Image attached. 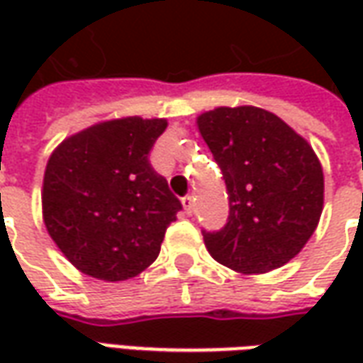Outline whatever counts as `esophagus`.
Returning a JSON list of instances; mask_svg holds the SVG:
<instances>
[{"mask_svg":"<svg viewBox=\"0 0 363 363\" xmlns=\"http://www.w3.org/2000/svg\"><path fill=\"white\" fill-rule=\"evenodd\" d=\"M182 208H184V213H186V216H190V213L194 212V198L192 196L182 198Z\"/></svg>","mask_w":363,"mask_h":363,"instance_id":"esophagus-1","label":"esophagus"}]
</instances>
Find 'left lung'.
Listing matches in <instances>:
<instances>
[{"mask_svg": "<svg viewBox=\"0 0 363 363\" xmlns=\"http://www.w3.org/2000/svg\"><path fill=\"white\" fill-rule=\"evenodd\" d=\"M198 128L229 198L228 223L202 231L208 252L243 274L286 264L309 241L323 212V169L311 145L257 106H220L200 114Z\"/></svg>", "mask_w": 363, "mask_h": 363, "instance_id": "obj_1", "label": "left lung"}]
</instances>
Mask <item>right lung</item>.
Returning <instances> with one entry per match:
<instances>
[{
    "label": "right lung",
    "mask_w": 363,
    "mask_h": 363,
    "mask_svg": "<svg viewBox=\"0 0 363 363\" xmlns=\"http://www.w3.org/2000/svg\"><path fill=\"white\" fill-rule=\"evenodd\" d=\"M167 120H108L67 138L44 173L48 233L72 264L106 281L134 278L159 257L182 204L150 151Z\"/></svg>",
    "instance_id": "right-lung-1"
}]
</instances>
